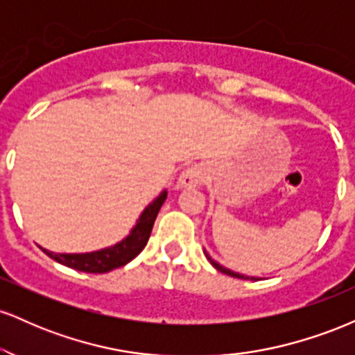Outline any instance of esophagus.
<instances>
[{
    "instance_id": "esophagus-1",
    "label": "esophagus",
    "mask_w": 355,
    "mask_h": 355,
    "mask_svg": "<svg viewBox=\"0 0 355 355\" xmlns=\"http://www.w3.org/2000/svg\"><path fill=\"white\" fill-rule=\"evenodd\" d=\"M207 170L203 165H191L185 168L178 178V187L185 189V187H198L205 180Z\"/></svg>"
}]
</instances>
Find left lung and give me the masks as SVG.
<instances>
[{
  "mask_svg": "<svg viewBox=\"0 0 355 355\" xmlns=\"http://www.w3.org/2000/svg\"><path fill=\"white\" fill-rule=\"evenodd\" d=\"M205 257H207V259H209V262L211 263V266L217 268V270L222 272V274L230 275V277H235V279H250V280H257L255 277H245V275H242V274H237V272H232V270H229V268H225L223 266H220L218 262H215V260H211V257H210L209 254H207V252H205Z\"/></svg>",
  "mask_w": 355,
  "mask_h": 355,
  "instance_id": "left-lung-1",
  "label": "left lung"
}]
</instances>
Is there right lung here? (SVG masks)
Listing matches in <instances>:
<instances>
[{
	"mask_svg": "<svg viewBox=\"0 0 355 355\" xmlns=\"http://www.w3.org/2000/svg\"><path fill=\"white\" fill-rule=\"evenodd\" d=\"M165 198L166 190L162 191L141 211L140 218L137 220V225L130 232L128 237L115 243V245L101 248V250L96 252H89V254H55V252L46 250V248H43V252L58 263L75 268L78 272H87V274H107L113 268L123 267L145 248L150 234H152L155 218H157L158 211H160V207L164 205Z\"/></svg>",
	"mask_w": 355,
	"mask_h": 355,
	"instance_id": "add662e5",
	"label": "right lung"
}]
</instances>
